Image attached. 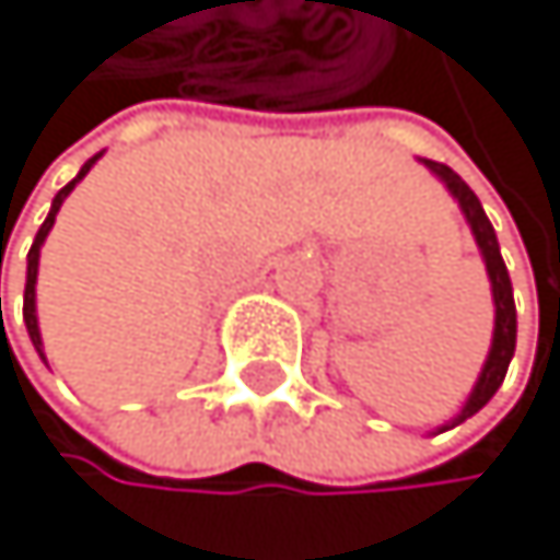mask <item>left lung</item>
<instances>
[{
	"label": "left lung",
	"mask_w": 560,
	"mask_h": 560,
	"mask_svg": "<svg viewBox=\"0 0 560 560\" xmlns=\"http://www.w3.org/2000/svg\"><path fill=\"white\" fill-rule=\"evenodd\" d=\"M425 165L433 168V173L446 183V189L454 194V200L460 203V211L467 218V224H471L475 232V242L481 248V259H485V269H488V280H492V301H495V332H492V349H488V360L481 366V377L475 384L471 398L464 401L460 416L443 425V429H454L460 425L464 419H471L478 408H485L488 401H492V395L502 387L505 381V371H509V360H513L516 353V304H513V283H509V269L502 262V253H499V238H495V228L492 221L485 218V207L481 200L475 197V189L467 186L451 165L443 162H429Z\"/></svg>",
	"instance_id": "1"
}]
</instances>
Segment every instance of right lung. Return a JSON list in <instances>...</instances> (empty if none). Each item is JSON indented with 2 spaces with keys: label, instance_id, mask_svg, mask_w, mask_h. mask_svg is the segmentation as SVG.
Wrapping results in <instances>:
<instances>
[{
  "label": "right lung",
  "instance_id": "right-lung-1",
  "mask_svg": "<svg viewBox=\"0 0 560 560\" xmlns=\"http://www.w3.org/2000/svg\"><path fill=\"white\" fill-rule=\"evenodd\" d=\"M96 159L100 155H93L85 165H82V173L68 183V186H61L58 189V197H55V203H51V214L44 218V224H40V232H37V238H34V245H30V256H26V291H23V322H26V332H30V342L37 346V353H40V360H44V342H40V328H37V266H40V245H44V238H47V232L55 228V218H58V211H61V203H65V197L72 194L75 189V183L89 173V168L96 165ZM2 304V298H0Z\"/></svg>",
  "mask_w": 560,
  "mask_h": 560
}]
</instances>
